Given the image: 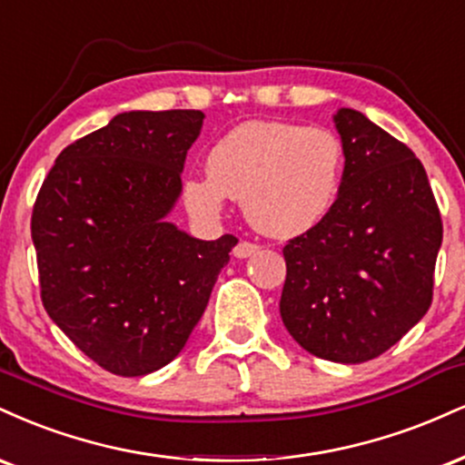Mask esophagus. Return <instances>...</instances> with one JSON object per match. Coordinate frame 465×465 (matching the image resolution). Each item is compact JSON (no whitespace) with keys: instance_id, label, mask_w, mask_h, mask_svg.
<instances>
[{"instance_id":"34e87169","label":"esophagus","mask_w":465,"mask_h":465,"mask_svg":"<svg viewBox=\"0 0 465 465\" xmlns=\"http://www.w3.org/2000/svg\"><path fill=\"white\" fill-rule=\"evenodd\" d=\"M259 245L256 243H250V242H239L237 245H234L232 254L237 256V259H250V256L259 254Z\"/></svg>"}]
</instances>
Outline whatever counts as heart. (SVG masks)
Segmentation results:
<instances>
[{
  "label": "heart",
  "instance_id": "heart-1",
  "mask_svg": "<svg viewBox=\"0 0 465 465\" xmlns=\"http://www.w3.org/2000/svg\"><path fill=\"white\" fill-rule=\"evenodd\" d=\"M209 176H189L183 195L200 220H217L226 195L242 200L259 232L293 239L326 220L343 173V147L320 125L245 122L206 154Z\"/></svg>",
  "mask_w": 465,
  "mask_h": 465
}]
</instances>
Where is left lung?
<instances>
[{
  "instance_id": "1",
  "label": "left lung",
  "mask_w": 465,
  "mask_h": 465,
  "mask_svg": "<svg viewBox=\"0 0 465 465\" xmlns=\"http://www.w3.org/2000/svg\"><path fill=\"white\" fill-rule=\"evenodd\" d=\"M343 147L335 204L282 250L281 318L304 351L363 363L390 351L433 300L441 217L422 163L363 113L332 114Z\"/></svg>"
}]
</instances>
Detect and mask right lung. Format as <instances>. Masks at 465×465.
I'll list each match as a JSON object with an SVG mask.
<instances>
[{"label": "right lung", "instance_id": "add662e5", "mask_svg": "<svg viewBox=\"0 0 465 465\" xmlns=\"http://www.w3.org/2000/svg\"><path fill=\"white\" fill-rule=\"evenodd\" d=\"M202 122V111L114 114L60 152L36 195L43 307L113 374L145 376L178 357L237 245L167 222Z\"/></svg>", "mask_w": 465, "mask_h": 465}]
</instances>
